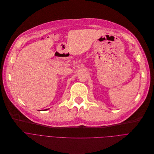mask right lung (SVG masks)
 Listing matches in <instances>:
<instances>
[{
    "label": "right lung",
    "mask_w": 154,
    "mask_h": 154,
    "mask_svg": "<svg viewBox=\"0 0 154 154\" xmlns=\"http://www.w3.org/2000/svg\"><path fill=\"white\" fill-rule=\"evenodd\" d=\"M48 109H44V110H43V111H47V110H48Z\"/></svg>",
    "instance_id": "right-lung-1"
}]
</instances>
